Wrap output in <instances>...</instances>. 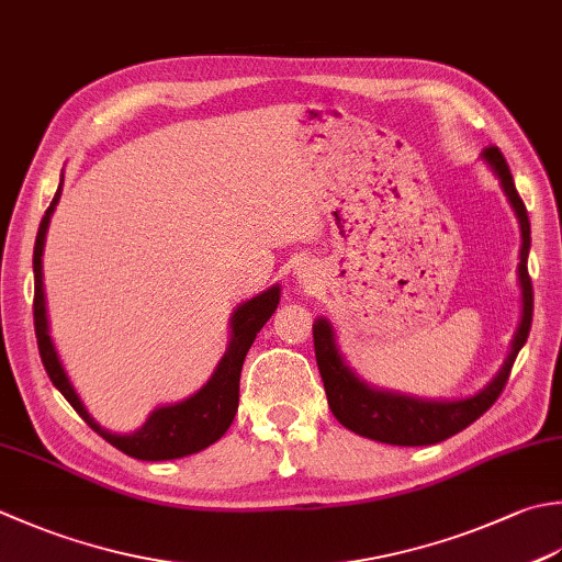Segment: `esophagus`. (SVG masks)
<instances>
[{
	"mask_svg": "<svg viewBox=\"0 0 562 562\" xmlns=\"http://www.w3.org/2000/svg\"><path fill=\"white\" fill-rule=\"evenodd\" d=\"M300 278H310V272H304V270H300Z\"/></svg>",
	"mask_w": 562,
	"mask_h": 562,
	"instance_id": "1",
	"label": "esophagus"
}]
</instances>
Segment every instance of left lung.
<instances>
[{"mask_svg":"<svg viewBox=\"0 0 562 562\" xmlns=\"http://www.w3.org/2000/svg\"><path fill=\"white\" fill-rule=\"evenodd\" d=\"M482 160H485L492 172L499 178L504 194L514 209L516 218L521 226V252H519V284H521V324L516 328V336L512 340V353L504 360L499 375L494 378L485 390L465 400H419L406 397L400 392H384L378 387H370L366 380H360L350 366H346L344 356H340L336 344V331L328 318H316L314 324V353L316 366L322 372L324 390L328 406L336 419L358 436L372 438V441L390 443V446H431L441 443L446 438L463 431L472 422H477L490 406L497 402L509 380V372L516 356L524 348L526 338L531 331V316H533V288L529 278V248H531V224L526 206L521 202L519 192L514 187V178L507 160H504L502 150L497 146H490L482 150Z\"/></svg>","mask_w":562,"mask_h":562,"instance_id":"obj_1","label":"left lung"}]
</instances>
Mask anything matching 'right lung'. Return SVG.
Wrapping results in <instances>:
<instances>
[{
    "label": "right lung",
    "mask_w": 562,
    "mask_h": 562,
    "mask_svg": "<svg viewBox=\"0 0 562 562\" xmlns=\"http://www.w3.org/2000/svg\"><path fill=\"white\" fill-rule=\"evenodd\" d=\"M63 180L58 192H55L50 206L46 209V216L41 218L36 246H33V326H36L38 350L43 368H46L50 382L60 390L65 400L72 404V409L82 416L85 424L97 431L104 441L119 448L121 453L138 460H175L192 453H200L206 446L216 443L222 438L231 422H234L238 409V382H240V368L248 348L256 340L258 331L266 326L268 318L274 314L280 304V284H272L252 300L244 302L231 316V340L228 348L218 362L212 380H209L200 392L187 397L178 404H165L153 409L138 431L134 434H112L99 426L90 412L85 409L82 400L77 397L72 382L65 372L63 362L58 358V350L53 346V338L48 334V310H46V290H43V246H46V234L50 216L55 212V204L60 200Z\"/></svg>",
    "instance_id": "add662e5"
}]
</instances>
